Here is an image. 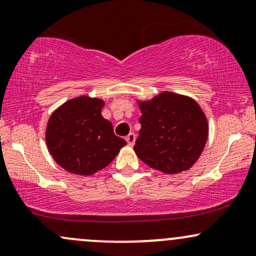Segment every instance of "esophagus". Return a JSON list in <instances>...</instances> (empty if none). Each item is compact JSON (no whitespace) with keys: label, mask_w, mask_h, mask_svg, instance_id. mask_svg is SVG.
I'll return each mask as SVG.
<instances>
[{"label":"esophagus","mask_w":256,"mask_h":256,"mask_svg":"<svg viewBox=\"0 0 256 256\" xmlns=\"http://www.w3.org/2000/svg\"><path fill=\"white\" fill-rule=\"evenodd\" d=\"M134 140H136V134H134V132L128 134V137H126V142H128V146H134Z\"/></svg>","instance_id":"34e87169"}]
</instances>
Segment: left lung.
<instances>
[{"label":"left lung","instance_id":"obj_1","mask_svg":"<svg viewBox=\"0 0 256 256\" xmlns=\"http://www.w3.org/2000/svg\"><path fill=\"white\" fill-rule=\"evenodd\" d=\"M142 116L134 149L152 168L164 173L186 171L198 161L208 136V122L198 102L174 92L138 102Z\"/></svg>","mask_w":256,"mask_h":256}]
</instances>
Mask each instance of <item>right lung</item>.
<instances>
[{
	"instance_id": "right-lung-1",
	"label": "right lung",
	"mask_w": 256,
	"mask_h": 256,
	"mask_svg": "<svg viewBox=\"0 0 256 256\" xmlns=\"http://www.w3.org/2000/svg\"><path fill=\"white\" fill-rule=\"evenodd\" d=\"M104 102L80 96L64 102L49 118L46 140L50 155L66 171L91 176L108 166L126 144L101 116Z\"/></svg>"
}]
</instances>
